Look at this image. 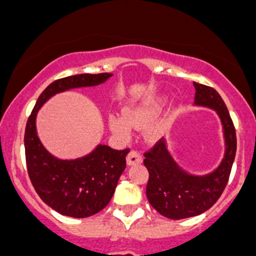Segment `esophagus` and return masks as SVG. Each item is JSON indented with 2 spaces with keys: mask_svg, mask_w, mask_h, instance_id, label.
I'll return each instance as SVG.
<instances>
[{
  "mask_svg": "<svg viewBox=\"0 0 256 256\" xmlns=\"http://www.w3.org/2000/svg\"><path fill=\"white\" fill-rule=\"evenodd\" d=\"M126 162H128V166H135V164H139V163L142 162V158L140 156V153L135 150H131L130 153L128 154L126 156Z\"/></svg>",
  "mask_w": 256,
  "mask_h": 256,
  "instance_id": "obj_1",
  "label": "esophagus"
}]
</instances>
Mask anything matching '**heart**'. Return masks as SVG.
I'll use <instances>...</instances> for the list:
<instances>
[{
    "mask_svg": "<svg viewBox=\"0 0 256 256\" xmlns=\"http://www.w3.org/2000/svg\"><path fill=\"white\" fill-rule=\"evenodd\" d=\"M163 102L148 106H138L126 110L125 117L121 114H111L108 117V125L114 134L120 138L130 136V126L136 128H146L154 125L162 112Z\"/></svg>",
    "mask_w": 256,
    "mask_h": 256,
    "instance_id": "obj_1",
    "label": "heart"
}]
</instances>
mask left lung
Masks as SVG:
<instances>
[{
    "label": "left lung",
    "mask_w": 256,
    "mask_h": 256,
    "mask_svg": "<svg viewBox=\"0 0 256 256\" xmlns=\"http://www.w3.org/2000/svg\"><path fill=\"white\" fill-rule=\"evenodd\" d=\"M195 107L213 110L222 125L224 153L217 168L204 174L186 171L174 160L166 140L145 153L144 166L149 172L148 202L170 220H184L208 210L224 190L236 154V132L228 110L217 90L194 82Z\"/></svg>",
    "instance_id": "1"
}]
</instances>
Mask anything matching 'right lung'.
<instances>
[{
    "label": "right lung",
    "instance_id": "add662e5",
    "mask_svg": "<svg viewBox=\"0 0 256 256\" xmlns=\"http://www.w3.org/2000/svg\"><path fill=\"white\" fill-rule=\"evenodd\" d=\"M114 74H78L50 82L36 100L25 128L24 145L28 174L36 194L62 216L90 217L107 206L126 168L130 150H114L98 144L90 153L62 160L47 150L36 132L39 110L56 94L71 89L96 86Z\"/></svg>",
    "mask_w": 256,
    "mask_h": 256
}]
</instances>
